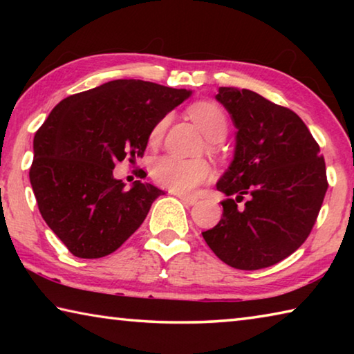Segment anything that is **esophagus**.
<instances>
[{
  "label": "esophagus",
  "instance_id": "esophagus-1",
  "mask_svg": "<svg viewBox=\"0 0 354 354\" xmlns=\"http://www.w3.org/2000/svg\"><path fill=\"white\" fill-rule=\"evenodd\" d=\"M176 196L184 203V205H187V206H194V205H196V201H198V198H196V196H194V195L178 194Z\"/></svg>",
  "mask_w": 354,
  "mask_h": 354
}]
</instances>
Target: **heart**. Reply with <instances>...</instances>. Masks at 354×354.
I'll return each instance as SVG.
<instances>
[{"label": "heart", "instance_id": "b5f03b06", "mask_svg": "<svg viewBox=\"0 0 354 354\" xmlns=\"http://www.w3.org/2000/svg\"><path fill=\"white\" fill-rule=\"evenodd\" d=\"M189 115L198 123L211 140H221L227 133L225 111L212 101H198L189 107ZM169 117H162L148 134L149 145H158L169 127ZM151 176L160 187L171 192H187L205 184L212 176V169L205 159H183L178 156H160L151 165Z\"/></svg>", "mask_w": 354, "mask_h": 354}]
</instances>
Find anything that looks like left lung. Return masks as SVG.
I'll return each mask as SVG.
<instances>
[{
  "instance_id": "obj_1",
  "label": "left lung",
  "mask_w": 354,
  "mask_h": 354,
  "mask_svg": "<svg viewBox=\"0 0 354 354\" xmlns=\"http://www.w3.org/2000/svg\"><path fill=\"white\" fill-rule=\"evenodd\" d=\"M217 100L234 120L237 145L217 184L227 195L223 217L203 237L227 266L259 270L290 256L313 231L328 189L325 159L289 107L248 88L220 87Z\"/></svg>"
}]
</instances>
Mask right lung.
<instances>
[{
  "label": "right lung",
  "mask_w": 354,
  "mask_h": 354,
  "mask_svg": "<svg viewBox=\"0 0 354 354\" xmlns=\"http://www.w3.org/2000/svg\"><path fill=\"white\" fill-rule=\"evenodd\" d=\"M190 92L140 80H115L62 100L34 136L29 179L46 225L71 254L98 259L134 234L164 192L112 170L143 158L148 134Z\"/></svg>",
  "instance_id": "1"
}]
</instances>
